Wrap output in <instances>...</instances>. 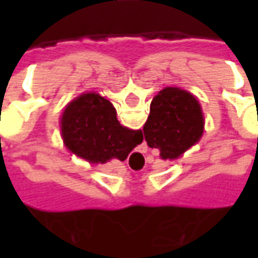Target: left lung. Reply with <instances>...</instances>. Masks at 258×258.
Here are the masks:
<instances>
[{
	"instance_id": "1",
	"label": "left lung",
	"mask_w": 258,
	"mask_h": 258,
	"mask_svg": "<svg viewBox=\"0 0 258 258\" xmlns=\"http://www.w3.org/2000/svg\"><path fill=\"white\" fill-rule=\"evenodd\" d=\"M203 123V113L195 96L167 87L152 101L144 137L148 145L160 151L162 159H177L200 140Z\"/></svg>"
}]
</instances>
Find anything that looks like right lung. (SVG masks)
Wrapping results in <instances>:
<instances>
[{
	"mask_svg": "<svg viewBox=\"0 0 258 258\" xmlns=\"http://www.w3.org/2000/svg\"><path fill=\"white\" fill-rule=\"evenodd\" d=\"M60 123L66 146L91 163L125 160L140 144L141 131L123 127L112 103L95 92L70 102Z\"/></svg>",
	"mask_w": 258,
	"mask_h": 258,
	"instance_id": "add662e5",
	"label": "right lung"
}]
</instances>
